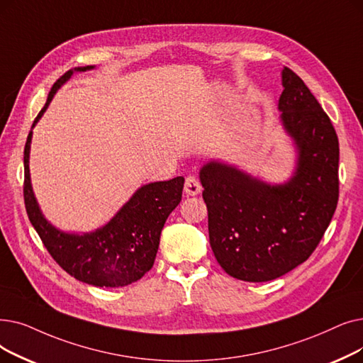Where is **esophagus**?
Returning a JSON list of instances; mask_svg holds the SVG:
<instances>
[{"instance_id":"34e87169","label":"esophagus","mask_w":363,"mask_h":363,"mask_svg":"<svg viewBox=\"0 0 363 363\" xmlns=\"http://www.w3.org/2000/svg\"><path fill=\"white\" fill-rule=\"evenodd\" d=\"M184 191L186 196H197L201 193V184L196 177H186Z\"/></svg>"}]
</instances>
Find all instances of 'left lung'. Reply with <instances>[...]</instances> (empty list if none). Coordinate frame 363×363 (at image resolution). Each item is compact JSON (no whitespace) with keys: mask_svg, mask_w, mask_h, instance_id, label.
<instances>
[{"mask_svg":"<svg viewBox=\"0 0 363 363\" xmlns=\"http://www.w3.org/2000/svg\"><path fill=\"white\" fill-rule=\"evenodd\" d=\"M281 86L280 123L296 150L294 175L269 184L223 162L200 169L215 258L227 274L245 281H269L303 264L322 240L338 203L334 125L286 67Z\"/></svg>","mask_w":363,"mask_h":363,"instance_id":"left-lung-1","label":"left lung"}]
</instances>
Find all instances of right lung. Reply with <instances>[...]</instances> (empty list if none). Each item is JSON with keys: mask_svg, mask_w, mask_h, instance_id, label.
I'll use <instances>...</instances> for the list:
<instances>
[{"mask_svg": "<svg viewBox=\"0 0 363 363\" xmlns=\"http://www.w3.org/2000/svg\"><path fill=\"white\" fill-rule=\"evenodd\" d=\"M93 65L69 69L53 84L47 102L37 116L33 129L50 105L55 93L74 72L93 69ZM33 130L29 132L25 152V208L44 246L68 274L87 285L99 288L128 286L151 270L160 234L167 216L182 199L184 178L145 184L125 201L109 223L91 233H67L52 225L43 215L33 191L29 173V151Z\"/></svg>", "mask_w": 363, "mask_h": 363, "instance_id": "obj_1", "label": "right lung"}]
</instances>
